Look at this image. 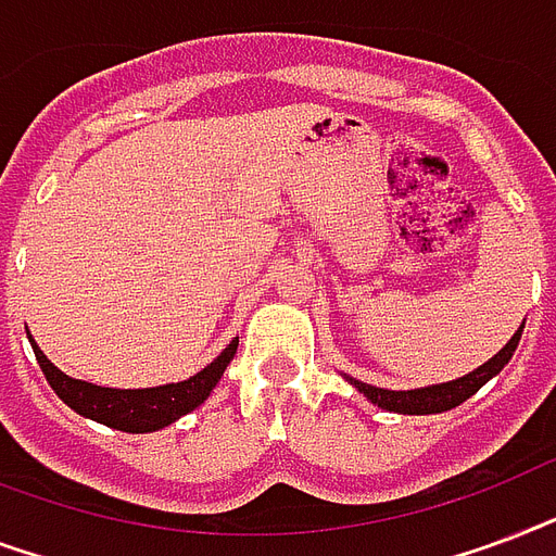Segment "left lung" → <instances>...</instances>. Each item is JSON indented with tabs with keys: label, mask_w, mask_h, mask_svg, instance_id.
I'll return each instance as SVG.
<instances>
[{
	"label": "left lung",
	"mask_w": 556,
	"mask_h": 556,
	"mask_svg": "<svg viewBox=\"0 0 556 556\" xmlns=\"http://www.w3.org/2000/svg\"><path fill=\"white\" fill-rule=\"evenodd\" d=\"M525 327V321H522ZM522 327L516 330L510 342H507L502 351H498L493 359L470 371L467 377H458L453 382H441V386H426V389H415V391H389V389H377V386H368V382L351 380L359 394L371 400L374 406L386 408V412H400V415H438V412H450V408L462 406L464 400L472 397L476 391L490 380V377H496L507 363H510V356H514L516 345H519V339H522Z\"/></svg>",
	"instance_id": "obj_1"
}]
</instances>
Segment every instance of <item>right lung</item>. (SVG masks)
Masks as SVG:
<instances>
[{"instance_id": "add662e5", "label": "right lung", "mask_w": 556, "mask_h": 556, "mask_svg": "<svg viewBox=\"0 0 556 556\" xmlns=\"http://www.w3.org/2000/svg\"><path fill=\"white\" fill-rule=\"evenodd\" d=\"M28 342H31L34 356H37L49 386L68 408H75L77 415L98 420L110 429L132 434L165 429L182 415L193 412L200 403H205L211 389L217 386L223 371H226V365L238 354V339H231L229 348L214 363L205 365L200 374H193L182 382H167V386H156V389H101V386L63 374L58 365H51V359H46V354L31 337H28Z\"/></svg>"}]
</instances>
